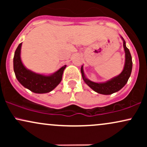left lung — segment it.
Masks as SVG:
<instances>
[{
  "label": "left lung",
  "instance_id": "left-lung-1",
  "mask_svg": "<svg viewBox=\"0 0 147 147\" xmlns=\"http://www.w3.org/2000/svg\"><path fill=\"white\" fill-rule=\"evenodd\" d=\"M121 38L123 41V46H124V52H125V63H124L122 72L119 75L111 79L107 82L96 83L87 79L84 74L83 65L81 68L82 78L85 83L97 93L102 94V95H111V94L117 92L126 85L131 76L133 66L132 57H131L129 50L126 48L125 41L122 36H121Z\"/></svg>",
  "mask_w": 147,
  "mask_h": 147
}]
</instances>
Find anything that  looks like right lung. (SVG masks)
<instances>
[{
  "label": "right lung",
  "instance_id": "add662e5",
  "mask_svg": "<svg viewBox=\"0 0 147 147\" xmlns=\"http://www.w3.org/2000/svg\"><path fill=\"white\" fill-rule=\"evenodd\" d=\"M22 43L18 45L14 53V71L16 79L22 86L34 93H47L56 88L61 82L64 69L66 65L53 74L49 75H41L26 68L22 63L21 50Z\"/></svg>",
  "mask_w": 147,
  "mask_h": 147
}]
</instances>
